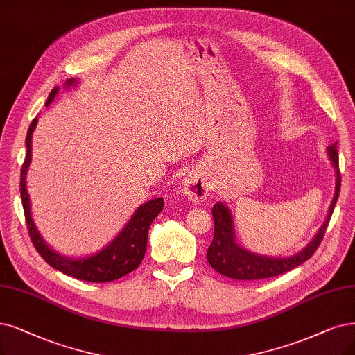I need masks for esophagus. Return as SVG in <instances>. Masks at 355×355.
I'll return each instance as SVG.
<instances>
[{
	"mask_svg": "<svg viewBox=\"0 0 355 355\" xmlns=\"http://www.w3.org/2000/svg\"><path fill=\"white\" fill-rule=\"evenodd\" d=\"M183 193L195 204H200L208 196V183L198 173H191L183 180Z\"/></svg>",
	"mask_w": 355,
	"mask_h": 355,
	"instance_id": "esophagus-1",
	"label": "esophagus"
}]
</instances>
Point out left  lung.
<instances>
[{"label": "left lung", "instance_id": "8db88e82", "mask_svg": "<svg viewBox=\"0 0 355 355\" xmlns=\"http://www.w3.org/2000/svg\"><path fill=\"white\" fill-rule=\"evenodd\" d=\"M336 144L338 143L328 147L329 159L332 160V164L336 172L335 196L331 202L326 221L319 229L315 239L311 240V242L302 252L295 253L294 257H290V258H269V257H262V254L249 252L245 248L239 246L234 237V227H233L230 211L223 202H217L214 207H212L214 237H212V242L207 252L208 263L224 277H229L233 279L250 281V279H263L269 277L281 275L287 271H291L293 268L299 266L307 259H310L311 254L316 252V249L322 243V239L324 236L326 229H328L334 208L338 201L339 189H341V173H339Z\"/></svg>", "mask_w": 355, "mask_h": 355}]
</instances>
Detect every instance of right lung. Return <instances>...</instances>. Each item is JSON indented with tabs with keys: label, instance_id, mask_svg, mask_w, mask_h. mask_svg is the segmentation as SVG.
<instances>
[{
	"label": "right lung",
	"instance_id": "add662e5",
	"mask_svg": "<svg viewBox=\"0 0 355 355\" xmlns=\"http://www.w3.org/2000/svg\"><path fill=\"white\" fill-rule=\"evenodd\" d=\"M77 81L74 78L67 80V86H74ZM58 94V87H55L46 101V106L52 103L55 96ZM37 118H35L29 126L26 137V159L21 166V175H20V193H21V202L24 209V217L27 230L32 243L35 245L39 254L44 258L52 268L58 269L62 274L74 277L77 279L89 281V282H107L122 278L123 275L132 272L144 259L146 249H147V237L148 229L153 220L160 214L163 209L164 200L163 198H155L143 205L134 212L132 218L125 225V229L112 240L105 249L97 252L92 257L80 258V259H71L65 258L62 254L52 250L45 242L39 232L36 230V225L31 216V200L29 193L26 189V173L29 168L32 160V134L36 128Z\"/></svg>",
	"mask_w": 355,
	"mask_h": 355
}]
</instances>
